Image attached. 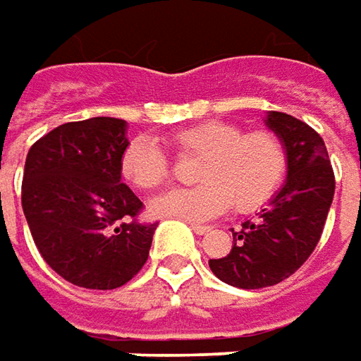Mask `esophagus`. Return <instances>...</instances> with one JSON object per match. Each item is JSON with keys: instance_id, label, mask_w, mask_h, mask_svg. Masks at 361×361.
Here are the masks:
<instances>
[{"instance_id": "obj_1", "label": "esophagus", "mask_w": 361, "mask_h": 361, "mask_svg": "<svg viewBox=\"0 0 361 361\" xmlns=\"http://www.w3.org/2000/svg\"><path fill=\"white\" fill-rule=\"evenodd\" d=\"M190 227H192V231H195L197 235H207V233H211V227H207V225H197V223H190Z\"/></svg>"}]
</instances>
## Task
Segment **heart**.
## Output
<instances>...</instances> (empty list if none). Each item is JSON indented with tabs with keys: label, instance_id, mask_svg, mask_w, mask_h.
Masks as SVG:
<instances>
[{
	"label": "heart",
	"instance_id": "b5f03b06",
	"mask_svg": "<svg viewBox=\"0 0 361 361\" xmlns=\"http://www.w3.org/2000/svg\"><path fill=\"white\" fill-rule=\"evenodd\" d=\"M166 145L183 159H201L195 166L201 185L157 197L150 211L159 216L202 221L229 207L241 215L253 213L275 197L289 169V152L277 132H245L225 120L171 132ZM120 171L136 188L152 190L169 180L171 162L152 138L138 136L124 148Z\"/></svg>",
	"mask_w": 361,
	"mask_h": 361
}]
</instances>
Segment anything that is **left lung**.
<instances>
[{
    "label": "left lung",
    "mask_w": 361,
    "mask_h": 361,
    "mask_svg": "<svg viewBox=\"0 0 361 361\" xmlns=\"http://www.w3.org/2000/svg\"><path fill=\"white\" fill-rule=\"evenodd\" d=\"M267 126L287 146V180L257 221H245L241 231L231 229L235 243L229 255L209 259L216 277L239 289L277 285L307 261L322 239L336 190L326 142L310 124L269 112Z\"/></svg>",
    "instance_id": "obj_1"
}]
</instances>
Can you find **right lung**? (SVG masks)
<instances>
[{"instance_id": "obj_1", "label": "right lung", "mask_w": 361, "mask_h": 361, "mask_svg": "<svg viewBox=\"0 0 361 361\" xmlns=\"http://www.w3.org/2000/svg\"><path fill=\"white\" fill-rule=\"evenodd\" d=\"M126 122H66L32 145L21 207L35 247L66 281L116 289L145 267L159 223H140L142 201L120 178Z\"/></svg>"}]
</instances>
